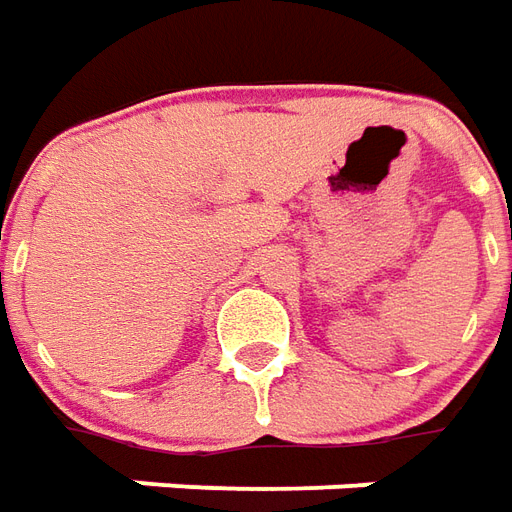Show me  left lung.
Here are the masks:
<instances>
[{"instance_id": "8db88e82", "label": "left lung", "mask_w": 512, "mask_h": 512, "mask_svg": "<svg viewBox=\"0 0 512 512\" xmlns=\"http://www.w3.org/2000/svg\"><path fill=\"white\" fill-rule=\"evenodd\" d=\"M510 237H512V228H510ZM510 292H512V273H510Z\"/></svg>"}]
</instances>
